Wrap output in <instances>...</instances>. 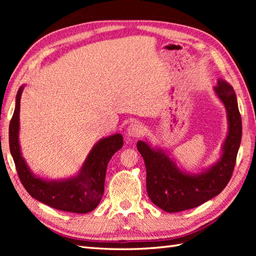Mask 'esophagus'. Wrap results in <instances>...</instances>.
<instances>
[{"mask_svg":"<svg viewBox=\"0 0 256 256\" xmlns=\"http://www.w3.org/2000/svg\"><path fill=\"white\" fill-rule=\"evenodd\" d=\"M143 133V126L140 123H131L126 128V135L131 138H138Z\"/></svg>","mask_w":256,"mask_h":256,"instance_id":"1","label":"esophagus"}]
</instances>
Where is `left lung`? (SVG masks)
Listing matches in <instances>:
<instances>
[{
    "mask_svg": "<svg viewBox=\"0 0 256 256\" xmlns=\"http://www.w3.org/2000/svg\"><path fill=\"white\" fill-rule=\"evenodd\" d=\"M214 91L228 112L229 133L219 162L197 175L182 172L162 150H153L138 140V150L146 167V189L152 202L166 212H179L196 208L218 196L230 182L242 138V120L236 96L232 86L218 81Z\"/></svg>",
    "mask_w": 256,
    "mask_h": 256,
    "instance_id": "left-lung-1",
    "label": "left lung"
}]
</instances>
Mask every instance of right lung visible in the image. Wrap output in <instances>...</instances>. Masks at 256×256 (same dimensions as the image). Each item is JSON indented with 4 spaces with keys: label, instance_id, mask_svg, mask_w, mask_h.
<instances>
[{
    "label": "right lung",
    "instance_id": "1",
    "mask_svg": "<svg viewBox=\"0 0 256 256\" xmlns=\"http://www.w3.org/2000/svg\"><path fill=\"white\" fill-rule=\"evenodd\" d=\"M23 88L20 86L16 94V106L8 128L10 150L20 182L32 198L54 209L74 214H86L96 209L104 192L108 162L123 146L122 135L114 134L100 140L91 150L78 176L60 182L42 180L30 170L20 148V106Z\"/></svg>",
    "mask_w": 256,
    "mask_h": 256
}]
</instances>
